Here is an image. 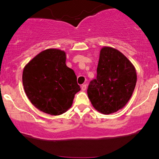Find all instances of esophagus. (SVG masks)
I'll use <instances>...</instances> for the list:
<instances>
[{
	"label": "esophagus",
	"mask_w": 159,
	"mask_h": 159,
	"mask_svg": "<svg viewBox=\"0 0 159 159\" xmlns=\"http://www.w3.org/2000/svg\"><path fill=\"white\" fill-rule=\"evenodd\" d=\"M81 90L83 91H85L86 90H87V85L86 84H83L81 86Z\"/></svg>",
	"instance_id": "obj_1"
}]
</instances>
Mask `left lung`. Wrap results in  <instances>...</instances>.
I'll list each match as a JSON object with an SVG mask.
<instances>
[{
    "mask_svg": "<svg viewBox=\"0 0 159 159\" xmlns=\"http://www.w3.org/2000/svg\"><path fill=\"white\" fill-rule=\"evenodd\" d=\"M136 69L117 49L105 46L100 50L96 79L87 89L91 104L98 112L110 114L128 103L135 88Z\"/></svg>",
    "mask_w": 159,
    "mask_h": 159,
    "instance_id": "1",
    "label": "left lung"
}]
</instances>
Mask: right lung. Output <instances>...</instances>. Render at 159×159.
<instances>
[{"label": "right lung", "instance_id": "obj_1", "mask_svg": "<svg viewBox=\"0 0 159 159\" xmlns=\"http://www.w3.org/2000/svg\"><path fill=\"white\" fill-rule=\"evenodd\" d=\"M64 51L48 48L25 65L22 73L24 90L30 102L39 111L61 115L72 107L81 90L77 77L66 64Z\"/></svg>", "mask_w": 159, "mask_h": 159}]
</instances>
